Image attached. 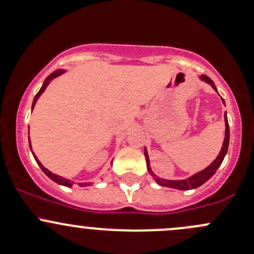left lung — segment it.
<instances>
[{
	"label": "left lung",
	"mask_w": 254,
	"mask_h": 254,
	"mask_svg": "<svg viewBox=\"0 0 254 254\" xmlns=\"http://www.w3.org/2000/svg\"><path fill=\"white\" fill-rule=\"evenodd\" d=\"M201 81L207 82L208 85L212 86V89H214L215 91L218 92L217 87H215V84L213 82V80H210L207 75H199L198 76ZM223 103H225V101L221 98ZM224 122H225V137H224V142L223 146H221L220 152H219L218 157L214 159L207 168H204L203 170L201 172H197L196 174L189 176L186 179H181V180H168V179H163V178H158L156 174L153 173L151 168V163H149V157H148V152L145 147V157H146V163H147V169L148 173L153 176V179L156 180V183L161 186H165V188H170V189H175V190H193V189L199 188L201 185H203L205 181L209 180L213 175L215 174V172L218 170V168L220 167V164L223 163L224 158L226 156V152H228L229 148V140H230V130H229V123H228V116H226V112L224 114Z\"/></svg>",
	"instance_id": "left-lung-1"
}]
</instances>
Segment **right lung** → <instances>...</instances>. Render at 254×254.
<instances>
[{
  "label": "right lung",
  "instance_id": "obj_1",
  "mask_svg": "<svg viewBox=\"0 0 254 254\" xmlns=\"http://www.w3.org/2000/svg\"><path fill=\"white\" fill-rule=\"evenodd\" d=\"M65 71H66V70H64V69H57V70H55V71H53L52 74H50V75L47 76L46 79H45V81H44V84H42L41 89H40V91L37 92L35 97H34V101H33V106H31V111H33V109H34V107H35L36 102H37V100H39V98H40V96H41L42 93H44L45 90H46V87L49 86V85H50V82L52 81L53 79H56V78H58V76H61V75H62V74L65 73ZM29 146H30L31 153H33V156H34V158H35L36 163H37V164L40 165V168H41V169H42V172H44L45 174H46L47 176H49V178L51 179V180H53V181H55V183L60 184V185L66 186V188H71V186H73V184H74V181H73V180H70V179L63 178V176H60V175H57V174H53L52 172H50V170L47 169V168H45L44 165H42V163L40 162L39 159H37V157L35 156V153H34V152H33V148H31L30 137H29ZM112 163H113V162H112ZM112 163H111V164H112ZM90 184H91V183H78V185L80 186V188H85V186H89Z\"/></svg>",
  "mask_w": 254,
  "mask_h": 254
}]
</instances>
